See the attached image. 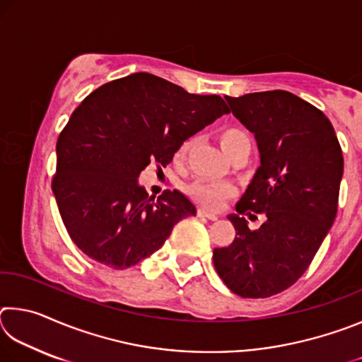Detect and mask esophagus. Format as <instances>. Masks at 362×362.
Returning a JSON list of instances; mask_svg holds the SVG:
<instances>
[{
  "instance_id": "1",
  "label": "esophagus",
  "mask_w": 362,
  "mask_h": 362,
  "mask_svg": "<svg viewBox=\"0 0 362 362\" xmlns=\"http://www.w3.org/2000/svg\"><path fill=\"white\" fill-rule=\"evenodd\" d=\"M198 214L199 217H206V218H209V220H217L218 218V216L217 214H212V212H209V211H204V209H198Z\"/></svg>"
}]
</instances>
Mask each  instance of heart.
Here are the masks:
<instances>
[{
  "label": "heart",
  "mask_w": 362,
  "mask_h": 362,
  "mask_svg": "<svg viewBox=\"0 0 362 362\" xmlns=\"http://www.w3.org/2000/svg\"><path fill=\"white\" fill-rule=\"evenodd\" d=\"M218 142L226 156H230L233 151L240 148H247L250 151V137L247 136L246 131L238 126H223L222 129L218 131ZM189 146H192V142L185 140V142L177 148L174 156L177 164H182L185 161ZM235 192V187L226 182L198 180L188 187V194L192 196V199L196 201L199 206L206 207V209L212 211L218 209V207L223 204V201L231 198Z\"/></svg>",
  "instance_id": "1"
}]
</instances>
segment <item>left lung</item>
I'll use <instances>...</instances> for the list:
<instances>
[{"label": "left lung", "mask_w": 362, "mask_h": 362, "mask_svg": "<svg viewBox=\"0 0 362 362\" xmlns=\"http://www.w3.org/2000/svg\"><path fill=\"white\" fill-rule=\"evenodd\" d=\"M255 134L260 168L228 220L236 236L214 249L220 279L243 298L286 291L308 269L339 207L343 155L332 122L287 90L225 97ZM266 216L250 230L242 216Z\"/></svg>", "instance_id": "left-lung-1"}]
</instances>
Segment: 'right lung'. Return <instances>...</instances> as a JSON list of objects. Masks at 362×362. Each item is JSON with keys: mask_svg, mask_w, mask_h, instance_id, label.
Instances as JSON below:
<instances>
[{"mask_svg": "<svg viewBox=\"0 0 362 362\" xmlns=\"http://www.w3.org/2000/svg\"><path fill=\"white\" fill-rule=\"evenodd\" d=\"M228 112L220 95L189 94L144 71L90 93L60 132L52 177L71 241L115 269L156 252L196 209L177 189L148 196L140 173L151 163L166 168L185 140Z\"/></svg>", "mask_w": 362, "mask_h": 362, "instance_id": "1", "label": "right lung"}]
</instances>
